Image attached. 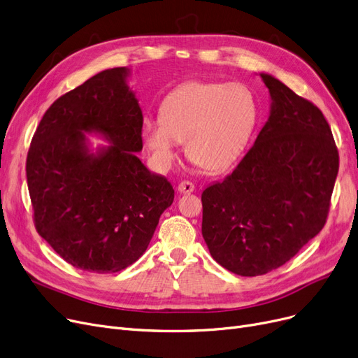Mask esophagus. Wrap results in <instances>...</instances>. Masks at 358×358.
I'll use <instances>...</instances> for the list:
<instances>
[{
    "label": "esophagus",
    "instance_id": "esophagus-1",
    "mask_svg": "<svg viewBox=\"0 0 358 358\" xmlns=\"http://www.w3.org/2000/svg\"><path fill=\"white\" fill-rule=\"evenodd\" d=\"M177 189H178L180 193H193L194 192V184L190 182V181H181Z\"/></svg>",
    "mask_w": 358,
    "mask_h": 358
}]
</instances>
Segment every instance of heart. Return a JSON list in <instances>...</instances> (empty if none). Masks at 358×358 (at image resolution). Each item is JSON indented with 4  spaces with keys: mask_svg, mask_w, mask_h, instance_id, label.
Instances as JSON below:
<instances>
[{
    "mask_svg": "<svg viewBox=\"0 0 358 358\" xmlns=\"http://www.w3.org/2000/svg\"><path fill=\"white\" fill-rule=\"evenodd\" d=\"M259 106L243 83L187 82L171 90L161 117H145L142 136L162 166H171L185 142L187 157L209 173L234 164L256 130Z\"/></svg>",
    "mask_w": 358,
    "mask_h": 358,
    "instance_id": "b5f03b06",
    "label": "heart"
}]
</instances>
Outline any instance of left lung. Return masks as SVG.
Wrapping results in <instances>:
<instances>
[{"label":"left lung","mask_w":358,"mask_h":358,"mask_svg":"<svg viewBox=\"0 0 358 358\" xmlns=\"http://www.w3.org/2000/svg\"><path fill=\"white\" fill-rule=\"evenodd\" d=\"M271 110L255 145L201 193V236L210 256L241 276L282 266L326 222L339 157L316 105L260 73Z\"/></svg>","instance_id":"1"}]
</instances>
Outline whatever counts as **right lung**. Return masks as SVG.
Returning a JSON list of instances; mask_svg holds the SVG:
<instances>
[{"mask_svg": "<svg viewBox=\"0 0 358 358\" xmlns=\"http://www.w3.org/2000/svg\"><path fill=\"white\" fill-rule=\"evenodd\" d=\"M130 70H103L58 98L30 145L26 177L39 236L70 265L96 273L141 257L174 189L137 157L143 114ZM95 134L108 142L93 148Z\"/></svg>", "mask_w": 358, "mask_h": 358, "instance_id": "1", "label": "right lung"}]
</instances>
